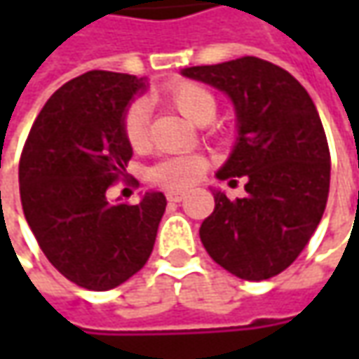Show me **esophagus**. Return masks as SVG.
Here are the masks:
<instances>
[{
    "label": "esophagus",
    "instance_id": "34e87169",
    "mask_svg": "<svg viewBox=\"0 0 359 359\" xmlns=\"http://www.w3.org/2000/svg\"><path fill=\"white\" fill-rule=\"evenodd\" d=\"M187 198L186 191H168V201H173V203H180Z\"/></svg>",
    "mask_w": 359,
    "mask_h": 359
}]
</instances>
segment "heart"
Masks as SVG:
<instances>
[{
    "label": "heart",
    "mask_w": 359,
    "mask_h": 359,
    "mask_svg": "<svg viewBox=\"0 0 359 359\" xmlns=\"http://www.w3.org/2000/svg\"><path fill=\"white\" fill-rule=\"evenodd\" d=\"M161 100L198 126L212 121L217 111L214 91L191 79H173L165 83L161 88ZM121 133L135 151H144L149 145V111L142 100H135L126 107L121 116ZM205 170L208 161L201 156L184 154L156 163L149 172V180L165 189H186L198 184Z\"/></svg>",
    "instance_id": "1"
}]
</instances>
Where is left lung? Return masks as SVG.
<instances>
[{
	"label": "left lung",
	"mask_w": 359,
	"mask_h": 359,
	"mask_svg": "<svg viewBox=\"0 0 359 359\" xmlns=\"http://www.w3.org/2000/svg\"><path fill=\"white\" fill-rule=\"evenodd\" d=\"M182 74L231 97L238 144L215 175L248 180L245 198L229 200L214 189V214L201 224V243L229 273L269 280L294 264L324 215L330 147L320 114L296 77L254 55Z\"/></svg>",
	"instance_id": "left-lung-1"
}]
</instances>
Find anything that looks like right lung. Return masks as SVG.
<instances>
[{
  "label": "right lung",
  "mask_w": 359,
  "mask_h": 359,
  "mask_svg": "<svg viewBox=\"0 0 359 359\" xmlns=\"http://www.w3.org/2000/svg\"><path fill=\"white\" fill-rule=\"evenodd\" d=\"M145 88L130 74L93 69L63 83L41 107L20 159L23 215L51 266L79 287H118L149 259L165 196L109 203L128 173L121 116Z\"/></svg>",
  "instance_id": "1"
}]
</instances>
